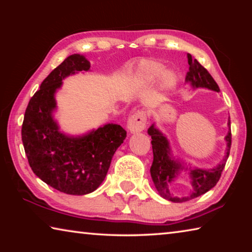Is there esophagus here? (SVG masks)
<instances>
[{
	"label": "esophagus",
	"mask_w": 252,
	"mask_h": 252,
	"mask_svg": "<svg viewBox=\"0 0 252 252\" xmlns=\"http://www.w3.org/2000/svg\"><path fill=\"white\" fill-rule=\"evenodd\" d=\"M147 114L144 111H138L127 120V130L130 133H138L146 129Z\"/></svg>",
	"instance_id": "obj_1"
}]
</instances>
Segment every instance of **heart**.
<instances>
[{
  "mask_svg": "<svg viewBox=\"0 0 252 252\" xmlns=\"http://www.w3.org/2000/svg\"><path fill=\"white\" fill-rule=\"evenodd\" d=\"M162 71H163V66H162L160 63L144 61L141 63V65H140L138 76L140 81H142L143 83H150L162 73ZM162 80H163L164 87H170V85H172V83L174 82V75L171 72H165Z\"/></svg>",
  "mask_w": 252,
  "mask_h": 252,
  "instance_id": "heart-1",
  "label": "heart"
}]
</instances>
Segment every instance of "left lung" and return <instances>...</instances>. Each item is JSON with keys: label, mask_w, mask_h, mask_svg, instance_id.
Listing matches in <instances>:
<instances>
[{"label": "left lung", "mask_w": 252, "mask_h": 252, "mask_svg": "<svg viewBox=\"0 0 252 252\" xmlns=\"http://www.w3.org/2000/svg\"><path fill=\"white\" fill-rule=\"evenodd\" d=\"M188 63H189V71H188L186 76V82L190 83V85L194 89L197 88H206L209 90L219 92L220 89L218 84L211 74L209 73L207 69L200 64L197 59L192 58V55L188 53ZM230 126V121L228 122ZM149 135H151L152 139V150H153V162L150 168L152 181L155 183L158 192L162 198L169 200L172 202H186L191 199L200 197L203 193L208 192L209 190L212 189L219 181L224 169L225 162L229 157L230 148H231V130L225 135V142H227V150H225V156L223 160L213 169H190L189 174L191 179V191L186 197H176L169 190L170 183L174 181V179L178 177L181 170L185 167L177 161L171 156V149L168 139L165 138L164 134L160 132L152 125L148 130ZM187 170V168H186Z\"/></svg>", "instance_id": "obj_1"}]
</instances>
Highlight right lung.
<instances>
[{
	"instance_id": "1",
	"label": "right lung",
	"mask_w": 252,
	"mask_h": 252,
	"mask_svg": "<svg viewBox=\"0 0 252 252\" xmlns=\"http://www.w3.org/2000/svg\"><path fill=\"white\" fill-rule=\"evenodd\" d=\"M90 70V62L72 54L55 67L30 100L22 125V141L32 171L61 192L83 195L103 182L117 149L126 136L121 126L108 123L81 136L60 132L52 112L62 80Z\"/></svg>"
}]
</instances>
